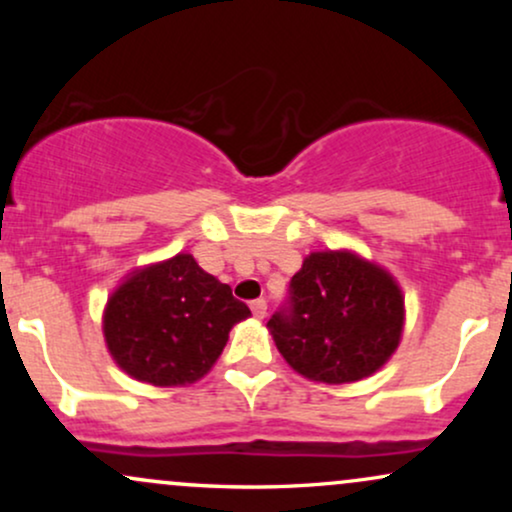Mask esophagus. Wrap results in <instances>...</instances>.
I'll list each match as a JSON object with an SVG mask.
<instances>
[{
    "label": "esophagus",
    "mask_w": 512,
    "mask_h": 512,
    "mask_svg": "<svg viewBox=\"0 0 512 512\" xmlns=\"http://www.w3.org/2000/svg\"><path fill=\"white\" fill-rule=\"evenodd\" d=\"M250 308H252V315L260 317V320L264 315H267V301H264V298H257V301H252Z\"/></svg>",
    "instance_id": "1"
}]
</instances>
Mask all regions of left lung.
I'll return each instance as SVG.
<instances>
[{
  "label": "left lung",
  "instance_id": "8db88e82",
  "mask_svg": "<svg viewBox=\"0 0 512 512\" xmlns=\"http://www.w3.org/2000/svg\"><path fill=\"white\" fill-rule=\"evenodd\" d=\"M267 327L279 354L303 378L356 383L397 351L404 296L390 272L354 252H310Z\"/></svg>",
  "mask_w": 512,
  "mask_h": 512
}]
</instances>
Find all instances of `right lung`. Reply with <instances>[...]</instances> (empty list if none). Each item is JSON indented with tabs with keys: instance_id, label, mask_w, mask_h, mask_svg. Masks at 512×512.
<instances>
[{
	"instance_id": "obj_1",
	"label": "right lung",
	"mask_w": 512,
	"mask_h": 512,
	"mask_svg": "<svg viewBox=\"0 0 512 512\" xmlns=\"http://www.w3.org/2000/svg\"><path fill=\"white\" fill-rule=\"evenodd\" d=\"M250 308L228 284L180 255L137 269L108 298L103 334L110 356L134 380L158 387L204 378Z\"/></svg>"
}]
</instances>
